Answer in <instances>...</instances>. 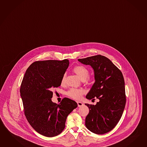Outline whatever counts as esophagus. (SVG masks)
<instances>
[{"label":"esophagus","instance_id":"esophagus-1","mask_svg":"<svg viewBox=\"0 0 147 147\" xmlns=\"http://www.w3.org/2000/svg\"><path fill=\"white\" fill-rule=\"evenodd\" d=\"M77 103H78V105L79 107H81L83 106L84 105V104L83 103H82V102H78Z\"/></svg>","mask_w":147,"mask_h":147}]
</instances>
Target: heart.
Returning <instances> with one entry per match:
<instances>
[{
  "instance_id": "obj_1",
  "label": "heart",
  "mask_w": 147,
  "mask_h": 147,
  "mask_svg": "<svg viewBox=\"0 0 147 147\" xmlns=\"http://www.w3.org/2000/svg\"><path fill=\"white\" fill-rule=\"evenodd\" d=\"M73 71L75 73L77 76L79 77L80 79L82 81H90V78L89 77V71L87 68L82 65H78L76 66V67L73 68ZM66 74L63 75L61 80V84L63 85L65 82L66 80ZM84 90L81 89H76L72 88L69 89L67 92L66 95L71 97V98L74 99H80L82 97L84 94Z\"/></svg>"
}]
</instances>
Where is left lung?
Returning <instances> with one entry per match:
<instances>
[{
    "mask_svg": "<svg viewBox=\"0 0 147 147\" xmlns=\"http://www.w3.org/2000/svg\"><path fill=\"white\" fill-rule=\"evenodd\" d=\"M94 69L95 82L86 98L99 102L96 105L85 104L89 112L85 125L91 132L103 134L113 129L123 115L126 104L123 75L110 60L101 55L79 59Z\"/></svg>",
    "mask_w": 147,
    "mask_h": 147,
    "instance_id": "left-lung-1",
    "label": "left lung"
}]
</instances>
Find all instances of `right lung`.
I'll return each mask as SVG.
<instances>
[{"label": "right lung", "mask_w": 147, "mask_h": 147, "mask_svg": "<svg viewBox=\"0 0 147 147\" xmlns=\"http://www.w3.org/2000/svg\"><path fill=\"white\" fill-rule=\"evenodd\" d=\"M69 60H48L31 64L20 88L24 115L29 124L41 135L53 137L65 127L68 115L78 104L64 98L59 104L52 102V89L59 87Z\"/></svg>", "instance_id": "1"}]
</instances>
